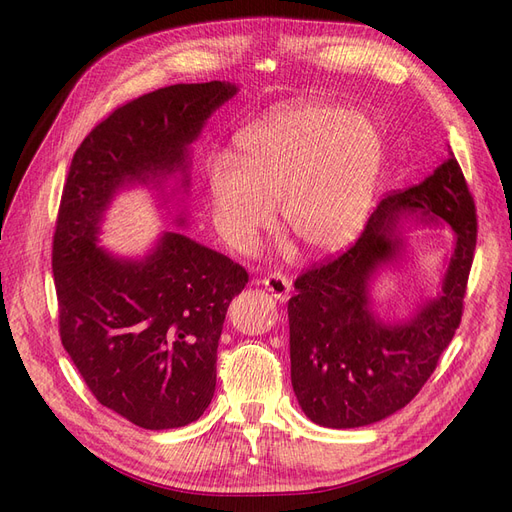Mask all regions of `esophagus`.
<instances>
[{
  "label": "esophagus",
  "mask_w": 512,
  "mask_h": 512,
  "mask_svg": "<svg viewBox=\"0 0 512 512\" xmlns=\"http://www.w3.org/2000/svg\"><path fill=\"white\" fill-rule=\"evenodd\" d=\"M261 283H263V287H266V289L274 295L276 300H287V298H289V293H291V280H289L285 274L274 272V274L263 278Z\"/></svg>",
  "instance_id": "34e87169"
}]
</instances>
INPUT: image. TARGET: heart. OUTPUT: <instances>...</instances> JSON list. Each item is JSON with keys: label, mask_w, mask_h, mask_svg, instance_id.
<instances>
[{"label": "heart", "mask_w": 512, "mask_h": 512, "mask_svg": "<svg viewBox=\"0 0 512 512\" xmlns=\"http://www.w3.org/2000/svg\"><path fill=\"white\" fill-rule=\"evenodd\" d=\"M234 159L210 163V193L225 236L251 244L280 219L306 249L349 246L370 219L385 170L381 129L349 108L298 102L270 110L238 136Z\"/></svg>", "instance_id": "b5f03b06"}]
</instances>
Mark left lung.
Here are the masks:
<instances>
[{"mask_svg":"<svg viewBox=\"0 0 512 512\" xmlns=\"http://www.w3.org/2000/svg\"><path fill=\"white\" fill-rule=\"evenodd\" d=\"M410 220L449 222L456 244L437 298L412 318L385 324L371 312L369 283L401 258L399 234ZM474 249V200L449 153L419 185L387 193L349 251L295 278L298 293L287 306L291 385L310 421L349 430L415 398L461 323Z\"/></svg>","mask_w":512,"mask_h":512,"instance_id":"obj_1","label":"left lung"}]
</instances>
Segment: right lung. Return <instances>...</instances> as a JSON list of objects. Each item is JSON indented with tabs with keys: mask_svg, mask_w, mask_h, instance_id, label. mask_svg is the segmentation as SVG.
<instances>
[{
	"mask_svg": "<svg viewBox=\"0 0 512 512\" xmlns=\"http://www.w3.org/2000/svg\"><path fill=\"white\" fill-rule=\"evenodd\" d=\"M236 91L210 80L119 106L76 148L63 185L53 236L61 344L97 402L144 430L204 415L227 308L249 274L178 232L142 259L114 257L97 234L119 189L161 187L172 174L189 187V144Z\"/></svg>",
	"mask_w": 512,
	"mask_h": 512,
	"instance_id": "right-lung-1",
	"label": "right lung"
}]
</instances>
